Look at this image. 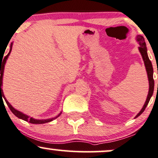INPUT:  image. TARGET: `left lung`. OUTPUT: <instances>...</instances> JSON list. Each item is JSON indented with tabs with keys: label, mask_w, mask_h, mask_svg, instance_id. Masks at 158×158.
<instances>
[{
	"label": "left lung",
	"mask_w": 158,
	"mask_h": 158,
	"mask_svg": "<svg viewBox=\"0 0 158 158\" xmlns=\"http://www.w3.org/2000/svg\"><path fill=\"white\" fill-rule=\"evenodd\" d=\"M137 41L139 42V50L142 54V59H143L144 63H145V69H146V72L148 74V81H149V91H148V94L147 96V99L145 101V105L143 106V108H142V110L139 111V113L135 116V118H136L137 117L139 116L140 114H142L143 113V111H145V108H146L148 104L149 101H150L151 97L153 95V92H154V78H153V67H152V62L149 59L148 56V53H147V47H146V44L145 42V39H144L142 35H138L137 36Z\"/></svg>",
	"instance_id": "obj_1"
}]
</instances>
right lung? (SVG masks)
<instances>
[{
	"label": "right lung",
	"instance_id": "obj_1",
	"mask_svg": "<svg viewBox=\"0 0 158 158\" xmlns=\"http://www.w3.org/2000/svg\"><path fill=\"white\" fill-rule=\"evenodd\" d=\"M12 45H13V44H11V45H10V50L9 53H8L7 55H6L4 59H3L2 57H1V101H2V100H3V98H2L3 97L4 99V100H5V102H6V105H7L8 107H9L10 109V111H12V112L14 114L16 115V116L17 117V118H20V119H22V120H25V121H28V122H29V123H34V124H41V123H48V122L52 121V120L55 119V118H58L59 115L61 114V113L59 114L56 117V118H51V119H47V120H36V119H34V118H29V117L27 116V115H25V114H23L22 112H20V111H17V110L15 109V108H13V107L12 106L9 102H8L7 100L6 99V98H5V96H4V93H3L2 87H1V86H2V79H3V74H4V65H5V63H6V59L8 58V56L10 55V52H11ZM2 60H3V61H2Z\"/></svg>",
	"mask_w": 158,
	"mask_h": 158
}]
</instances>
